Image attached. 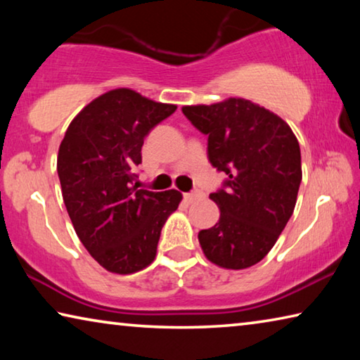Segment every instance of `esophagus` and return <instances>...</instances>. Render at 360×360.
<instances>
[{
    "mask_svg": "<svg viewBox=\"0 0 360 360\" xmlns=\"http://www.w3.org/2000/svg\"><path fill=\"white\" fill-rule=\"evenodd\" d=\"M184 198H186V202H187V203H193V202H197V200L203 198V193L200 192V191H193V192L184 193Z\"/></svg>",
    "mask_w": 360,
    "mask_h": 360,
    "instance_id": "esophagus-1",
    "label": "esophagus"
}]
</instances>
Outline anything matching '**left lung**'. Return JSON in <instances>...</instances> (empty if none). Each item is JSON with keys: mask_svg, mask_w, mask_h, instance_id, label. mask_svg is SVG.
<instances>
[{"mask_svg": "<svg viewBox=\"0 0 360 360\" xmlns=\"http://www.w3.org/2000/svg\"><path fill=\"white\" fill-rule=\"evenodd\" d=\"M186 117L208 136V158L227 174L210 198L219 222L198 233L208 260L229 270L260 262L292 216L302 182L300 146L290 127L245 98L184 106Z\"/></svg>", "mask_w": 360, "mask_h": 360, "instance_id": "8db88e82", "label": "left lung"}]
</instances>
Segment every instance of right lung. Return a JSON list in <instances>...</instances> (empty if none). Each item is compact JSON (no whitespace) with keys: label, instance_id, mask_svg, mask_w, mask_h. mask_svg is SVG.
<instances>
[{"label":"right lung","instance_id":"1","mask_svg":"<svg viewBox=\"0 0 360 360\" xmlns=\"http://www.w3.org/2000/svg\"><path fill=\"white\" fill-rule=\"evenodd\" d=\"M176 111L130 89H115L89 103L65 133L57 172L63 202L90 255L119 275L143 270L155 259L178 191L139 188L136 167L144 138Z\"/></svg>","mask_w":360,"mask_h":360}]
</instances>
